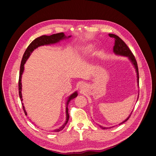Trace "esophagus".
Listing matches in <instances>:
<instances>
[{
    "label": "esophagus",
    "instance_id": "obj_1",
    "mask_svg": "<svg viewBox=\"0 0 156 156\" xmlns=\"http://www.w3.org/2000/svg\"><path fill=\"white\" fill-rule=\"evenodd\" d=\"M86 89V86L84 83H81V84L79 86V89L81 90V92H83Z\"/></svg>",
    "mask_w": 156,
    "mask_h": 156
}]
</instances>
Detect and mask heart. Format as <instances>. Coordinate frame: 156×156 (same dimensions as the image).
<instances>
[{
	"label": "heart",
	"mask_w": 156,
	"mask_h": 156,
	"mask_svg": "<svg viewBox=\"0 0 156 156\" xmlns=\"http://www.w3.org/2000/svg\"><path fill=\"white\" fill-rule=\"evenodd\" d=\"M94 50V46L92 45H87L79 47L76 51V57L78 58H86L90 56Z\"/></svg>",
	"instance_id": "heart-1"
}]
</instances>
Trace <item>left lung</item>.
Segmentation results:
<instances>
[{
  "mask_svg": "<svg viewBox=\"0 0 156 156\" xmlns=\"http://www.w3.org/2000/svg\"><path fill=\"white\" fill-rule=\"evenodd\" d=\"M109 36L110 37H112L114 39L115 41V44H114V49H113V52L114 53L117 55H121V56H124V57H126L128 58V59L130 61V62L133 64V66H134L136 73V76H137V86L139 87V70H138V67H137V64L136 62V60L135 58V57L134 56V55L132 53V52L130 51L129 48L127 47V45L126 44V43L121 39L119 37H118L117 35H115V34H109ZM139 98V94H138V97H137V101L138 100ZM132 111L130 112V114H129V115L124 120V121H122V122L119 123V124L121 125L123 123H124L125 122H126L127 120L129 119V118L130 117L132 112ZM99 126L102 128V129H110L112 128L114 126L112 127H103L101 126L100 125H99Z\"/></svg>",
  "mask_w": 156,
  "mask_h": 156,
  "instance_id": "1",
  "label": "left lung"
}]
</instances>
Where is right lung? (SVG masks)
Masks as SVG:
<instances>
[{
    "label": "right lung",
    "instance_id": "1",
    "mask_svg": "<svg viewBox=\"0 0 156 156\" xmlns=\"http://www.w3.org/2000/svg\"><path fill=\"white\" fill-rule=\"evenodd\" d=\"M72 35H68V36H66V35L64 34V33L61 32V33H58V34H52L51 35H42V36L37 37V39H35V40H34L30 44V45L28 46V47L27 48V49L26 50L24 54L23 55L22 57V59L21 61V64H20V73H19V97L20 99V101L22 102V107L23 111H24V113L26 115H27V112L26 111L25 107L23 105V103L22 102V76L23 74V71H24V64H26V61H27V59L29 58V57H30V54L32 53V52L36 49L37 48H38L40 46H43V45H51V44H55L57 43H58L61 42V41L69 39L70 37H71ZM77 91H75L74 93H73L72 94H70L69 96L67 97L66 102V119L65 122L63 124V125L62 126H61L60 127L54 129L53 130H52L51 132H59L62 130L65 126H66V124L68 122L69 119V112H68V105L69 103L70 102V101L71 100H73L74 99H75L77 96Z\"/></svg>",
    "mask_w": 156,
    "mask_h": 156
}]
</instances>
